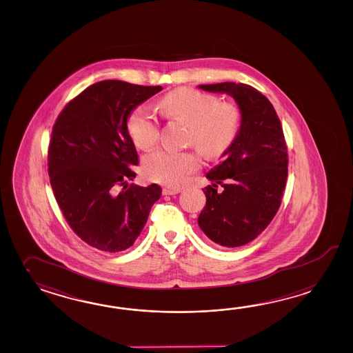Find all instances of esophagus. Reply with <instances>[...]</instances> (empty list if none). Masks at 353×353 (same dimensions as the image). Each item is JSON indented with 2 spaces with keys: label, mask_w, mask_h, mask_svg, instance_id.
Returning <instances> with one entry per match:
<instances>
[{
  "label": "esophagus",
  "mask_w": 353,
  "mask_h": 353,
  "mask_svg": "<svg viewBox=\"0 0 353 353\" xmlns=\"http://www.w3.org/2000/svg\"><path fill=\"white\" fill-rule=\"evenodd\" d=\"M181 188H170V186H167V188H163L162 190V192H163V195H176V194H180Z\"/></svg>",
  "instance_id": "34e87169"
}]
</instances>
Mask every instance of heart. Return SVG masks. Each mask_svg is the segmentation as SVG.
<instances>
[{
    "label": "heart",
    "mask_w": 353,
    "mask_h": 353,
    "mask_svg": "<svg viewBox=\"0 0 353 353\" xmlns=\"http://www.w3.org/2000/svg\"><path fill=\"white\" fill-rule=\"evenodd\" d=\"M159 108L165 117L188 123V141L205 157L223 156L239 132L241 110L234 102H219L216 94L188 87L177 88L161 99ZM126 126L137 147L148 149L157 143L159 121L148 110H134ZM199 167L200 159L190 150L159 149L144 159V173L149 180L168 186H181Z\"/></svg>",
    "instance_id": "obj_1"
}]
</instances>
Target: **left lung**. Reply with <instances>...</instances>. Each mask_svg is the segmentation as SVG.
Returning a JSON list of instances; mask_svg holds the SVG:
<instances>
[{
  "label": "left lung",
  "mask_w": 353,
  "mask_h": 353,
  "mask_svg": "<svg viewBox=\"0 0 353 353\" xmlns=\"http://www.w3.org/2000/svg\"><path fill=\"white\" fill-rule=\"evenodd\" d=\"M225 92L238 103L242 120L224 159L206 174V205L199 227L212 242L228 248L250 243L274 219L288 179V147L272 103L250 85L223 82L200 85ZM225 190L220 193L217 185Z\"/></svg>",
  "instance_id": "obj_1"
}]
</instances>
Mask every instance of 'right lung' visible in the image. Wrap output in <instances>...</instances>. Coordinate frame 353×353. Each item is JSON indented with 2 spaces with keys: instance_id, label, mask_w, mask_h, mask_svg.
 I'll use <instances>...</instances> for the list:
<instances>
[{
  "instance_id": "right-lung-1",
  "label": "right lung",
  "mask_w": 353,
  "mask_h": 353,
  "mask_svg": "<svg viewBox=\"0 0 353 353\" xmlns=\"http://www.w3.org/2000/svg\"><path fill=\"white\" fill-rule=\"evenodd\" d=\"M161 90L101 81L68 102L55 120L48 147L53 194L72 230L96 250L115 253L132 247L161 197L156 183L126 182L135 179L138 165L126 121Z\"/></svg>"
}]
</instances>
